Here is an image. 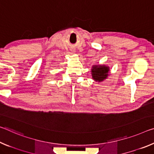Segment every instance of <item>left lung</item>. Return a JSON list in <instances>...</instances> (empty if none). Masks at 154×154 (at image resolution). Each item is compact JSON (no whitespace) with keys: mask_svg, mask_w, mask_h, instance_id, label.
I'll use <instances>...</instances> for the list:
<instances>
[{"mask_svg":"<svg viewBox=\"0 0 154 154\" xmlns=\"http://www.w3.org/2000/svg\"><path fill=\"white\" fill-rule=\"evenodd\" d=\"M109 68L105 66H94L92 68V78L97 82H102L108 77Z\"/></svg>","mask_w":154,"mask_h":154,"instance_id":"8db88e82","label":"left lung"}]
</instances>
